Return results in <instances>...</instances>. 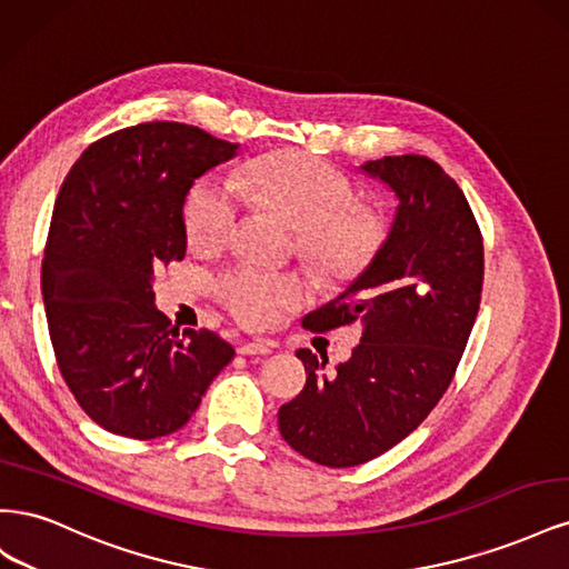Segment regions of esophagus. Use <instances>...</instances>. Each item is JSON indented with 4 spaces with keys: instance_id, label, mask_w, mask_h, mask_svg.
Here are the masks:
<instances>
[{
    "instance_id": "esophagus-1",
    "label": "esophagus",
    "mask_w": 569,
    "mask_h": 569,
    "mask_svg": "<svg viewBox=\"0 0 569 569\" xmlns=\"http://www.w3.org/2000/svg\"><path fill=\"white\" fill-rule=\"evenodd\" d=\"M272 349H274V343L268 339H253V341L239 343V353H244V356H268V353H272Z\"/></svg>"
}]
</instances>
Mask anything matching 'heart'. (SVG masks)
Masks as SVG:
<instances>
[{
  "instance_id": "1",
  "label": "heart",
  "mask_w": 569,
  "mask_h": 569,
  "mask_svg": "<svg viewBox=\"0 0 569 569\" xmlns=\"http://www.w3.org/2000/svg\"><path fill=\"white\" fill-rule=\"evenodd\" d=\"M242 199L297 230L299 256L325 280H358L387 244V220L370 206H353L356 189L347 176L318 159L282 151L253 159L234 182L209 173L189 187L182 206L189 247H226L242 213ZM216 291L220 303L251 327L268 325L306 297L299 280L253 266L228 270Z\"/></svg>"
}]
</instances>
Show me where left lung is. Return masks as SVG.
<instances>
[{"label": "left lung", "mask_w": 569, "mask_h": 569, "mask_svg": "<svg viewBox=\"0 0 569 569\" xmlns=\"http://www.w3.org/2000/svg\"><path fill=\"white\" fill-rule=\"evenodd\" d=\"M366 173L396 197L393 226L377 261L303 327L360 325L347 363L299 349L306 387L280 408V435L303 458L353 468L389 451L435 410L453 382L485 284V242L456 180L427 157L368 161Z\"/></svg>", "instance_id": "left-lung-1"}]
</instances>
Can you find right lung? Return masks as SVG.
<instances>
[{"mask_svg":"<svg viewBox=\"0 0 569 569\" xmlns=\"http://www.w3.org/2000/svg\"><path fill=\"white\" fill-rule=\"evenodd\" d=\"M237 144L184 123H140L82 151L59 189L42 261L51 347L80 408L111 435L157 439L194 416L234 349L153 306V270L182 261L192 182Z\"/></svg>","mask_w":569,"mask_h":569,"instance_id":"right-lung-1","label":"right lung"}]
</instances>
